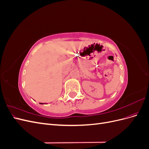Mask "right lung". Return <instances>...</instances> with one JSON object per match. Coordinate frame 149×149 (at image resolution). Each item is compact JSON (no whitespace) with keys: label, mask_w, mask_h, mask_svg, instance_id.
I'll return each mask as SVG.
<instances>
[{"label":"right lung","mask_w":149,"mask_h":149,"mask_svg":"<svg viewBox=\"0 0 149 149\" xmlns=\"http://www.w3.org/2000/svg\"><path fill=\"white\" fill-rule=\"evenodd\" d=\"M40 104H43V103H40Z\"/></svg>","instance_id":"obj_1"}]
</instances>
